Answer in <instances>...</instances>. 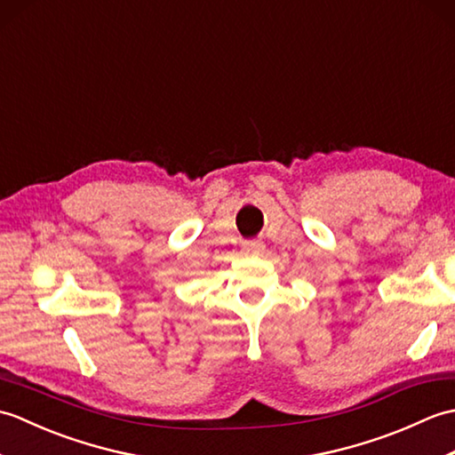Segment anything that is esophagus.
Returning a JSON list of instances; mask_svg holds the SVG:
<instances>
[{
    "mask_svg": "<svg viewBox=\"0 0 455 455\" xmlns=\"http://www.w3.org/2000/svg\"><path fill=\"white\" fill-rule=\"evenodd\" d=\"M243 250L246 254H259L264 252V243H259V240H246V243H243Z\"/></svg>",
    "mask_w": 455,
    "mask_h": 455,
    "instance_id": "34e87169",
    "label": "esophagus"
}]
</instances>
